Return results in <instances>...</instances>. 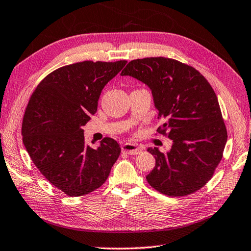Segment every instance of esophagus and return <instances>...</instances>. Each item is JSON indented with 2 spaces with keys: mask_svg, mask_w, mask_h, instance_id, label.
<instances>
[{
  "mask_svg": "<svg viewBox=\"0 0 251 251\" xmlns=\"http://www.w3.org/2000/svg\"><path fill=\"white\" fill-rule=\"evenodd\" d=\"M121 150H122V151H125L129 155H137L142 151L139 146H137L136 144H132V143H125V144L122 145Z\"/></svg>",
  "mask_w": 251,
  "mask_h": 251,
  "instance_id": "esophagus-1",
  "label": "esophagus"
}]
</instances>
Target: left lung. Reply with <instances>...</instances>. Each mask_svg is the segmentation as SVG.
I'll use <instances>...</instances> for the list:
<instances>
[{
  "label": "left lung",
  "instance_id": "left-lung-1",
  "mask_svg": "<svg viewBox=\"0 0 251 251\" xmlns=\"http://www.w3.org/2000/svg\"><path fill=\"white\" fill-rule=\"evenodd\" d=\"M121 75H130L151 89L158 132L172 140L167 152L150 147L156 165L146 180L168 196H186L213 176L222 159L227 132L217 95L204 76L191 66L165 57L131 60Z\"/></svg>",
  "mask_w": 251,
  "mask_h": 251
}]
</instances>
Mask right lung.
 Here are the masks:
<instances>
[{
    "label": "right lung",
    "mask_w": 251,
    "mask_h": 251,
    "mask_svg": "<svg viewBox=\"0 0 251 251\" xmlns=\"http://www.w3.org/2000/svg\"><path fill=\"white\" fill-rule=\"evenodd\" d=\"M126 60L82 61L56 69L41 81L23 120V142L39 171L71 197L103 185L121 148L110 137L97 147L84 141L82 126L97 110L104 86Z\"/></svg>",
    "instance_id": "1"
}]
</instances>
